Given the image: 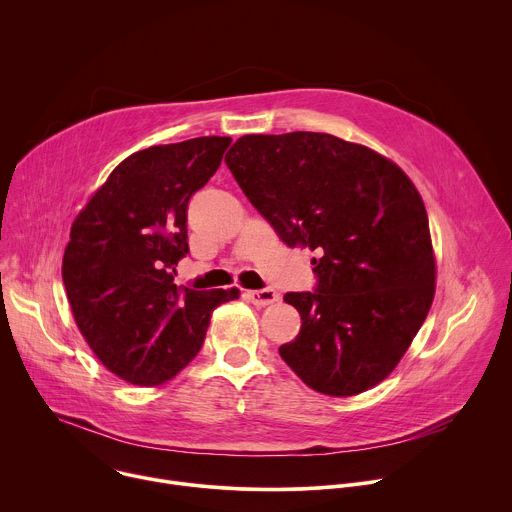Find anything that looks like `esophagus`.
Segmentation results:
<instances>
[{
  "label": "esophagus",
  "instance_id": "esophagus-1",
  "mask_svg": "<svg viewBox=\"0 0 512 512\" xmlns=\"http://www.w3.org/2000/svg\"><path fill=\"white\" fill-rule=\"evenodd\" d=\"M247 300L251 302V304H255V306H271L273 302H277L279 300V294L275 289H271V287H265V289H251V291H247Z\"/></svg>",
  "mask_w": 512,
  "mask_h": 512
}]
</instances>
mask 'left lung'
Masks as SVG:
<instances>
[{"mask_svg":"<svg viewBox=\"0 0 512 512\" xmlns=\"http://www.w3.org/2000/svg\"><path fill=\"white\" fill-rule=\"evenodd\" d=\"M287 247L322 251L314 291L283 296L302 316L279 346L308 387L348 397L379 385L419 332L435 294L423 200L405 172L330 133L243 135L225 158Z\"/></svg>","mask_w":512,"mask_h":512,"instance_id":"left-lung-1","label":"left lung"}]
</instances>
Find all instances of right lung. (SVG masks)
<instances>
[{"label": "right lung", "mask_w": 512, "mask_h": 512, "mask_svg": "<svg viewBox=\"0 0 512 512\" xmlns=\"http://www.w3.org/2000/svg\"><path fill=\"white\" fill-rule=\"evenodd\" d=\"M231 137H194L125 158L72 223L62 281L75 322L119 379L154 387L198 354L210 314L239 289L174 283L188 255V202Z\"/></svg>", "instance_id": "obj_1"}]
</instances>
